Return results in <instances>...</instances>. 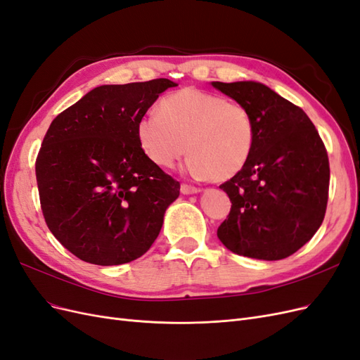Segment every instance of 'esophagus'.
<instances>
[{"instance_id":"34e87169","label":"esophagus","mask_w":360,"mask_h":360,"mask_svg":"<svg viewBox=\"0 0 360 360\" xmlns=\"http://www.w3.org/2000/svg\"><path fill=\"white\" fill-rule=\"evenodd\" d=\"M180 192L183 195H192V193H198L201 192L200 188H195V186H189V184H181L180 186Z\"/></svg>"}]
</instances>
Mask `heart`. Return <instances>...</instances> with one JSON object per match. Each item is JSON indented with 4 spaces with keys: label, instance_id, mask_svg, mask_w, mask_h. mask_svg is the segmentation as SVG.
<instances>
[{
    "label": "heart",
    "instance_id": "b5f03b06",
    "mask_svg": "<svg viewBox=\"0 0 360 360\" xmlns=\"http://www.w3.org/2000/svg\"><path fill=\"white\" fill-rule=\"evenodd\" d=\"M136 138L155 165L171 168L189 148L192 155L184 165L189 176L222 181L248 163L255 126L242 103L188 86L163 97L159 112L141 115Z\"/></svg>",
    "mask_w": 360,
    "mask_h": 360
}]
</instances>
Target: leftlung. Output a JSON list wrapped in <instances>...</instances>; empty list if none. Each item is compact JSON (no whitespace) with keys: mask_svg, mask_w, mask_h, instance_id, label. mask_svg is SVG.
I'll list each match as a JSON object with an SVG mask.
<instances>
[{"mask_svg":"<svg viewBox=\"0 0 360 360\" xmlns=\"http://www.w3.org/2000/svg\"><path fill=\"white\" fill-rule=\"evenodd\" d=\"M248 108L252 155L221 184L231 210L217 237L231 252L275 261L292 255L320 228L329 198V158L302 108L254 81L212 82Z\"/></svg>","mask_w":360,"mask_h":360,"instance_id":"obj_1","label":"left lung"}]
</instances>
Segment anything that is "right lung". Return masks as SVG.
<instances>
[{"mask_svg":"<svg viewBox=\"0 0 360 360\" xmlns=\"http://www.w3.org/2000/svg\"><path fill=\"white\" fill-rule=\"evenodd\" d=\"M176 85L159 78L96 86L51 123L36 159L41 212L79 259L130 263L158 238L180 183L141 150L136 122Z\"/></svg>","mask_w":360,"mask_h":360,"instance_id":"1","label":"right lung"}]
</instances>
